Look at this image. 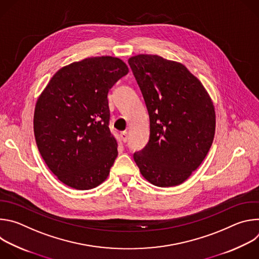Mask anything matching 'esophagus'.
Masks as SVG:
<instances>
[{
  "instance_id": "34e87169",
  "label": "esophagus",
  "mask_w": 259,
  "mask_h": 259,
  "mask_svg": "<svg viewBox=\"0 0 259 259\" xmlns=\"http://www.w3.org/2000/svg\"><path fill=\"white\" fill-rule=\"evenodd\" d=\"M120 136H121V139L123 140V142H127V140H128V133H127V131L121 132Z\"/></svg>"
}]
</instances>
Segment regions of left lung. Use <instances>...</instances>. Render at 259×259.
I'll list each match as a JSON object with an SVG mask.
<instances>
[{"label":"left lung","mask_w":259,"mask_h":259,"mask_svg":"<svg viewBox=\"0 0 259 259\" xmlns=\"http://www.w3.org/2000/svg\"><path fill=\"white\" fill-rule=\"evenodd\" d=\"M150 117V139L133 159L157 187L187 180L207 156L215 133L213 103L181 63L140 54L128 60Z\"/></svg>","instance_id":"left-lung-1"}]
</instances>
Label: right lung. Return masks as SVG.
<instances>
[{
    "mask_svg": "<svg viewBox=\"0 0 259 259\" xmlns=\"http://www.w3.org/2000/svg\"><path fill=\"white\" fill-rule=\"evenodd\" d=\"M112 56L90 57L60 68L36 101L33 132L48 168L66 186L102 183L118 156L109 130V89L128 73Z\"/></svg>",
    "mask_w": 259,
    "mask_h": 259,
    "instance_id": "add662e5",
    "label": "right lung"
}]
</instances>
